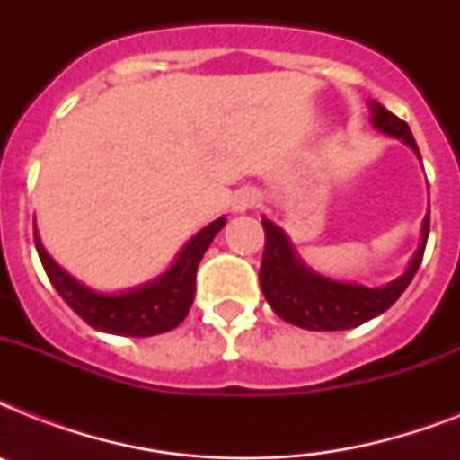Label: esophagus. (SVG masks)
Returning <instances> with one entry per match:
<instances>
[{
    "label": "esophagus",
    "mask_w": 460,
    "mask_h": 460,
    "mask_svg": "<svg viewBox=\"0 0 460 460\" xmlns=\"http://www.w3.org/2000/svg\"><path fill=\"white\" fill-rule=\"evenodd\" d=\"M255 202H258V195L248 193V190H245V193L236 195V200H234V209H236V212H245V209L252 208Z\"/></svg>",
    "instance_id": "34e87169"
}]
</instances>
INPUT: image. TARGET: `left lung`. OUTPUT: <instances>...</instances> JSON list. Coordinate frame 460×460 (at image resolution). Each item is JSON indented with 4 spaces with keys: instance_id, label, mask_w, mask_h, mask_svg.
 Segmentation results:
<instances>
[{
    "instance_id": "obj_1",
    "label": "left lung",
    "mask_w": 460,
    "mask_h": 460,
    "mask_svg": "<svg viewBox=\"0 0 460 460\" xmlns=\"http://www.w3.org/2000/svg\"><path fill=\"white\" fill-rule=\"evenodd\" d=\"M370 110L372 124L377 126L379 131L401 138L420 157V150L415 146L413 133L406 121H401L379 102H370ZM262 229H265V252L260 262V287L267 303L288 324L313 329V332H324V329L336 332V329L358 327L399 301V296L406 291L422 262L429 234V212L422 222L420 248L415 251L408 270L399 279L379 288L341 284V281L310 272L305 265L298 262L294 248L279 226H274L270 219H262Z\"/></svg>"
}]
</instances>
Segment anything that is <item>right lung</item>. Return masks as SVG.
Masks as SVG:
<instances>
[{
  "label": "right lung",
  "instance_id": "add662e5",
  "mask_svg": "<svg viewBox=\"0 0 460 460\" xmlns=\"http://www.w3.org/2000/svg\"><path fill=\"white\" fill-rule=\"evenodd\" d=\"M224 224H226V219L219 217L217 222L205 226L198 236L190 238L186 248L176 258V262L159 279L117 296L95 294V291L78 284L74 277H68L47 255V251L40 243L38 231H35V248H38V255L42 260L47 277L52 281V287L59 291L66 305L81 320L88 322L90 327L107 332V334L155 336L179 327L181 322L186 320L195 296L198 265H200L202 255H205L212 238L217 236V231L222 229Z\"/></svg>",
  "mask_w": 460,
  "mask_h": 460
}]
</instances>
